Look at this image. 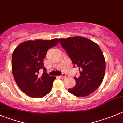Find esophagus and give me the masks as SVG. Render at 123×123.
Here are the masks:
<instances>
[{"mask_svg": "<svg viewBox=\"0 0 123 123\" xmlns=\"http://www.w3.org/2000/svg\"><path fill=\"white\" fill-rule=\"evenodd\" d=\"M65 77H66V74H65V73H62V74L60 76V77H61V78H62V79L65 78Z\"/></svg>", "mask_w": 123, "mask_h": 123, "instance_id": "1", "label": "esophagus"}]
</instances>
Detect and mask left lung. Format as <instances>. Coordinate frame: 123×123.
Listing matches in <instances>:
<instances>
[{
	"label": "left lung",
	"mask_w": 123,
	"mask_h": 123,
	"mask_svg": "<svg viewBox=\"0 0 123 123\" xmlns=\"http://www.w3.org/2000/svg\"><path fill=\"white\" fill-rule=\"evenodd\" d=\"M59 43L80 73L79 77H74L75 86L68 91L77 97L89 96L104 78L105 60L100 48L91 40L79 36L59 39Z\"/></svg>",
	"instance_id": "8db88e82"
}]
</instances>
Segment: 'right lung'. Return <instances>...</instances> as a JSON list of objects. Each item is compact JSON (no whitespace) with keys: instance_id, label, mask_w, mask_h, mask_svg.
<instances>
[{"instance_id":"add662e5","label":"right lung","mask_w":123,"mask_h":123,"mask_svg":"<svg viewBox=\"0 0 123 123\" xmlns=\"http://www.w3.org/2000/svg\"><path fill=\"white\" fill-rule=\"evenodd\" d=\"M58 39L37 40L22 43L14 50L12 56V71L20 89L32 98L48 94L56 79L49 76L43 60L47 52L58 44ZM44 70L41 75L39 70Z\"/></svg>"}]
</instances>
